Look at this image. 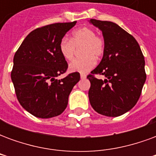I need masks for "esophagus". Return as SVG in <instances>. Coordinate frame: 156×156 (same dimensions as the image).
<instances>
[{
	"instance_id": "1",
	"label": "esophagus",
	"mask_w": 156,
	"mask_h": 156,
	"mask_svg": "<svg viewBox=\"0 0 156 156\" xmlns=\"http://www.w3.org/2000/svg\"><path fill=\"white\" fill-rule=\"evenodd\" d=\"M86 77H87V76H86L85 74H83V73L80 75V78H81V79H85V78H86Z\"/></svg>"
}]
</instances>
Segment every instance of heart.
I'll return each mask as SVG.
<instances>
[{"mask_svg": "<svg viewBox=\"0 0 156 156\" xmlns=\"http://www.w3.org/2000/svg\"><path fill=\"white\" fill-rule=\"evenodd\" d=\"M81 48L79 59L73 61L68 66L71 73H86L96 64V59L101 57L105 51V41L91 27H83L75 30L72 33L70 40L62 38L59 42V51L67 61H71L75 54V48Z\"/></svg>", "mask_w": 156, "mask_h": 156, "instance_id": "b5f03b06", "label": "heart"}]
</instances>
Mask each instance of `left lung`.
Masks as SVG:
<instances>
[{"mask_svg": "<svg viewBox=\"0 0 156 156\" xmlns=\"http://www.w3.org/2000/svg\"><path fill=\"white\" fill-rule=\"evenodd\" d=\"M102 32L105 51L101 62L87 77L90 105L98 114L117 117L129 111L140 98L146 79L140 47L129 33L107 21L90 19ZM104 75V80L94 77Z\"/></svg>", "mask_w": 156, "mask_h": 156, "instance_id": "left-lung-1", "label": "left lung"}]
</instances>
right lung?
Here are the masks:
<instances>
[{
    "label": "right lung",
    "mask_w": 156,
    "mask_h": 156,
    "mask_svg": "<svg viewBox=\"0 0 156 156\" xmlns=\"http://www.w3.org/2000/svg\"><path fill=\"white\" fill-rule=\"evenodd\" d=\"M77 22L54 23L35 29L26 37L13 58L12 81L20 105L35 117L61 115L68 96L80 80L79 73L57 79L68 69L59 42Z\"/></svg>",
    "instance_id": "right-lung-1"
}]
</instances>
